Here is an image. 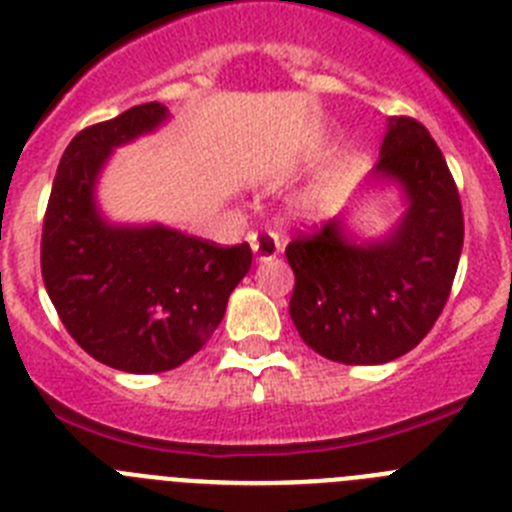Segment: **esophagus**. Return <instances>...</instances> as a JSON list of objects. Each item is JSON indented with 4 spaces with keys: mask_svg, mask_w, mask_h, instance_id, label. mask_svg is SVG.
<instances>
[{
    "mask_svg": "<svg viewBox=\"0 0 512 512\" xmlns=\"http://www.w3.org/2000/svg\"><path fill=\"white\" fill-rule=\"evenodd\" d=\"M248 243H251L256 261H271L274 256H279V251H282V246H279V235L274 233V230H256V233H248Z\"/></svg>",
    "mask_w": 512,
    "mask_h": 512,
    "instance_id": "obj_1",
    "label": "esophagus"
}]
</instances>
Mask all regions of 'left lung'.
<instances>
[{
    "mask_svg": "<svg viewBox=\"0 0 512 512\" xmlns=\"http://www.w3.org/2000/svg\"><path fill=\"white\" fill-rule=\"evenodd\" d=\"M374 176L400 182L410 202L384 241L354 243L333 217L284 251L292 323L338 364H387L418 346L449 300L464 246L459 189L418 120L390 117Z\"/></svg>",
    "mask_w": 512,
    "mask_h": 512,
    "instance_id": "1",
    "label": "left lung"
}]
</instances>
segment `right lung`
I'll use <instances>...</instances> for the list:
<instances>
[{
	"mask_svg": "<svg viewBox=\"0 0 512 512\" xmlns=\"http://www.w3.org/2000/svg\"><path fill=\"white\" fill-rule=\"evenodd\" d=\"M164 104L146 102L71 140L43 217L40 271L58 318L92 359L130 374L169 372L210 341L251 269V246L179 230L104 223L94 182L112 148L151 133Z\"/></svg>",
	"mask_w": 512,
	"mask_h": 512,
	"instance_id": "add662e5",
	"label": "right lung"
}]
</instances>
